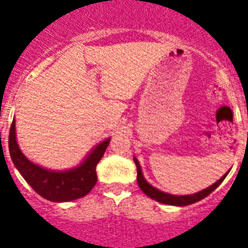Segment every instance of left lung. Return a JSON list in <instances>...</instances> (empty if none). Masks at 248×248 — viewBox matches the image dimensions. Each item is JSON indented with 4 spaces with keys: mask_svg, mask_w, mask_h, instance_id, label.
I'll list each match as a JSON object with an SVG mask.
<instances>
[{
    "mask_svg": "<svg viewBox=\"0 0 248 248\" xmlns=\"http://www.w3.org/2000/svg\"><path fill=\"white\" fill-rule=\"evenodd\" d=\"M133 159H135L136 166H137V182L140 188L147 194L148 197H150L152 200L158 201V202L160 203H164V204L180 205V207H182V205H188V204H192V203L198 202V201L203 200V198H205L207 196H209V194L212 193V192L214 191V189L217 188V187L223 182V180L226 177V175H224V176L221 177L220 180H218V181L215 182L214 185H212V186L208 187V188L203 189V191L198 192V193L189 194V196H172V194L164 193V192L159 191V189L150 186V185L145 181L144 177H143L142 170H140V163H138V160L136 158Z\"/></svg>",
    "mask_w": 248,
    "mask_h": 248,
    "instance_id": "obj_1",
    "label": "left lung"
}]
</instances>
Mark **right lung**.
<instances>
[{
  "mask_svg": "<svg viewBox=\"0 0 248 248\" xmlns=\"http://www.w3.org/2000/svg\"><path fill=\"white\" fill-rule=\"evenodd\" d=\"M110 140L96 145L82 165L68 171H50L28 160L16 140L15 121L11 124L8 137L9 154L13 164L31 188L51 202H68L84 197L95 186L96 165L103 158Z\"/></svg>",
  "mask_w": 248,
  "mask_h": 248,
  "instance_id": "right-lung-1",
  "label": "right lung"
}]
</instances>
